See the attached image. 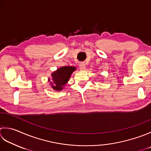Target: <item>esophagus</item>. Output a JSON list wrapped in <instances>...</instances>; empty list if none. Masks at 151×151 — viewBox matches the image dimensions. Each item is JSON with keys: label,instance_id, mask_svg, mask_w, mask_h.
Here are the masks:
<instances>
[{"label": "esophagus", "instance_id": "34e87169", "mask_svg": "<svg viewBox=\"0 0 151 151\" xmlns=\"http://www.w3.org/2000/svg\"><path fill=\"white\" fill-rule=\"evenodd\" d=\"M79 68L81 70H83L86 69V65L84 62H81V63L79 64Z\"/></svg>", "mask_w": 151, "mask_h": 151}]
</instances>
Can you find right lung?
Instances as JSON below:
<instances>
[{
	"instance_id": "add662e5",
	"label": "right lung",
	"mask_w": 151,
	"mask_h": 151,
	"mask_svg": "<svg viewBox=\"0 0 151 151\" xmlns=\"http://www.w3.org/2000/svg\"><path fill=\"white\" fill-rule=\"evenodd\" d=\"M75 70L76 68L75 67L65 66L59 68L53 73L51 75L52 81L50 82L53 89L56 91L63 90V86L67 83L72 73ZM48 81H50V78Z\"/></svg>"
}]
</instances>
